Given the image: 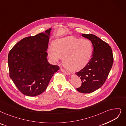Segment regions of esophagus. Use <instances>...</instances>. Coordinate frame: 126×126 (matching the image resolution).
I'll use <instances>...</instances> for the list:
<instances>
[{"label":"esophagus","instance_id":"obj_1","mask_svg":"<svg viewBox=\"0 0 126 126\" xmlns=\"http://www.w3.org/2000/svg\"><path fill=\"white\" fill-rule=\"evenodd\" d=\"M60 70H61L62 72H63V73H65V74H66L67 75H69V74H70V73H69L68 71H66V70H65L64 69H63V68H60Z\"/></svg>","mask_w":126,"mask_h":126}]
</instances>
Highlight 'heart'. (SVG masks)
<instances>
[{
    "label": "heart",
    "instance_id": "obj_1",
    "mask_svg": "<svg viewBox=\"0 0 126 126\" xmlns=\"http://www.w3.org/2000/svg\"><path fill=\"white\" fill-rule=\"evenodd\" d=\"M93 52V46L89 40L68 37L56 40L54 47H48L47 54L53 63L58 62L63 57L64 66L69 70L77 71L88 63Z\"/></svg>",
    "mask_w": 126,
    "mask_h": 126
}]
</instances>
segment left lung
<instances>
[{
    "label": "left lung",
    "instance_id": "left-lung-1",
    "mask_svg": "<svg viewBox=\"0 0 126 126\" xmlns=\"http://www.w3.org/2000/svg\"><path fill=\"white\" fill-rule=\"evenodd\" d=\"M82 36L90 40L93 46L92 58L85 67L75 73L82 81L81 86L77 90L87 94L94 92L103 85L112 67L114 58L112 48L107 42L94 34Z\"/></svg>",
    "mask_w": 126,
    "mask_h": 126
}]
</instances>
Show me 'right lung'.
Returning a JSON list of instances; mask_svg holds the SVG:
<instances>
[{
  "label": "right lung",
  "instance_id": "obj_1",
  "mask_svg": "<svg viewBox=\"0 0 126 126\" xmlns=\"http://www.w3.org/2000/svg\"><path fill=\"white\" fill-rule=\"evenodd\" d=\"M51 30L22 39L9 53L10 77L19 91L27 96H36L44 92L59 69L57 65L49 64L47 58Z\"/></svg>",
  "mask_w": 126,
  "mask_h": 126
}]
</instances>
